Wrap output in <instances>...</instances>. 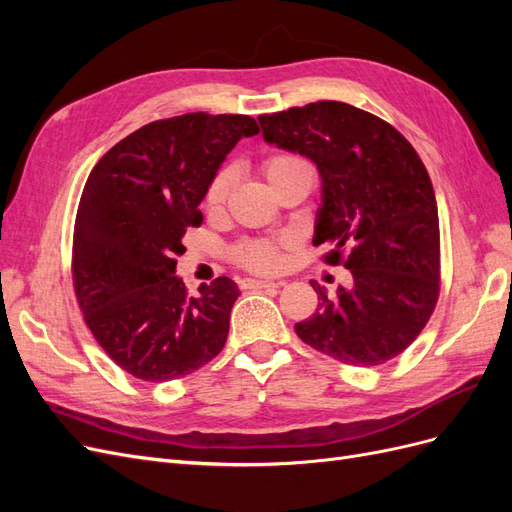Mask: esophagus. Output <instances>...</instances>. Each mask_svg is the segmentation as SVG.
<instances>
[{"instance_id": "esophagus-1", "label": "esophagus", "mask_w": 512, "mask_h": 512, "mask_svg": "<svg viewBox=\"0 0 512 512\" xmlns=\"http://www.w3.org/2000/svg\"><path fill=\"white\" fill-rule=\"evenodd\" d=\"M282 282H271V280H256V277H250V280H243L241 288H280Z\"/></svg>"}]
</instances>
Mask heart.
Segmentation results:
<instances>
[{"instance_id": "obj_1", "label": "heart", "mask_w": 512, "mask_h": 512, "mask_svg": "<svg viewBox=\"0 0 512 512\" xmlns=\"http://www.w3.org/2000/svg\"><path fill=\"white\" fill-rule=\"evenodd\" d=\"M307 166L301 158L292 156V153H275L262 164V173L269 179L271 185L280 183L282 179L297 173L299 168ZM232 183H235V173L230 168H222L209 183L205 192V207L209 213H218L226 205ZM290 245V241H269V239H256V241H243L232 247V258L239 267H245L258 273H271L277 271L282 265V247Z\"/></svg>"}]
</instances>
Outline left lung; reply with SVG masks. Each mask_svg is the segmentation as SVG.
<instances>
[{
    "label": "left lung",
    "mask_w": 512,
    "mask_h": 512,
    "mask_svg": "<svg viewBox=\"0 0 512 512\" xmlns=\"http://www.w3.org/2000/svg\"><path fill=\"white\" fill-rule=\"evenodd\" d=\"M267 143L301 153L322 177L314 245L350 282L318 294L294 324L307 346L354 367L395 359L425 329L440 297V222L416 149L391 123L346 102L320 100L260 115Z\"/></svg>",
    "instance_id": "1"
}]
</instances>
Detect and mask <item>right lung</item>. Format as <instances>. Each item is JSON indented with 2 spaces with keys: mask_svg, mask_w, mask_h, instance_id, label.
<instances>
[{
  "mask_svg": "<svg viewBox=\"0 0 512 512\" xmlns=\"http://www.w3.org/2000/svg\"><path fill=\"white\" fill-rule=\"evenodd\" d=\"M258 132L247 115L151 121L87 177L72 241L76 301L102 350L138 380L188 376L226 344L237 284L218 277L190 297L175 267L220 164Z\"/></svg>",
  "mask_w": 512,
  "mask_h": 512,
  "instance_id": "add662e5",
  "label": "right lung"
}]
</instances>
